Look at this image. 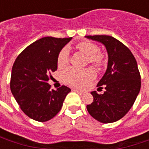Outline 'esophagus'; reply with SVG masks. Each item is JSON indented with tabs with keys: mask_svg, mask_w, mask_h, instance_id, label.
<instances>
[{
	"mask_svg": "<svg viewBox=\"0 0 149 149\" xmlns=\"http://www.w3.org/2000/svg\"><path fill=\"white\" fill-rule=\"evenodd\" d=\"M75 92H77V93L81 94V95H82V94H84V92H82V91H80V90H77V89H74Z\"/></svg>",
	"mask_w": 149,
	"mask_h": 149,
	"instance_id": "esophagus-1",
	"label": "esophagus"
}]
</instances>
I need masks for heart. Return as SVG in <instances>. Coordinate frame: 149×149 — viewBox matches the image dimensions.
Masks as SVG:
<instances>
[{
    "label": "heart",
    "instance_id": "1",
    "mask_svg": "<svg viewBox=\"0 0 149 149\" xmlns=\"http://www.w3.org/2000/svg\"><path fill=\"white\" fill-rule=\"evenodd\" d=\"M77 49L88 56V61L95 66L103 65L104 59V56L98 52V47L95 44L89 41H83L77 45ZM69 61V51L68 48H64L59 52L57 56L58 68H65ZM61 77L65 83L77 86L83 87L88 81L95 78V72L90 68H85L83 70L75 68H68L61 73Z\"/></svg>",
    "mask_w": 149,
    "mask_h": 149
}]
</instances>
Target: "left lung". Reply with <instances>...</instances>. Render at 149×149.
Wrapping results in <instances>:
<instances>
[{
  "mask_svg": "<svg viewBox=\"0 0 149 149\" xmlns=\"http://www.w3.org/2000/svg\"><path fill=\"white\" fill-rule=\"evenodd\" d=\"M104 45L108 52L105 73L97 84L104 88L103 94L93 91V103L87 110L95 120L108 124L125 116L133 105L141 90V75L131 51L118 40L106 35L86 36Z\"/></svg>",
  "mask_w": 149,
  "mask_h": 149,
  "instance_id": "left-lung-1",
  "label": "left lung"
}]
</instances>
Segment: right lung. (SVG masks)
<instances>
[{
  "label": "right lung",
  "mask_w": 149,
  "mask_h": 149,
  "mask_svg": "<svg viewBox=\"0 0 149 149\" xmlns=\"http://www.w3.org/2000/svg\"><path fill=\"white\" fill-rule=\"evenodd\" d=\"M72 40L43 37L18 56L11 73L10 88L21 110L34 120L48 121L61 109L71 89L63 85L51 89L48 81L57 69L59 52Z\"/></svg>",
  "instance_id": "obj_1"
}]
</instances>
